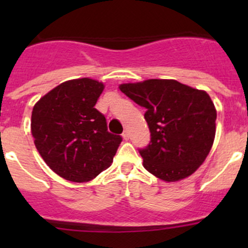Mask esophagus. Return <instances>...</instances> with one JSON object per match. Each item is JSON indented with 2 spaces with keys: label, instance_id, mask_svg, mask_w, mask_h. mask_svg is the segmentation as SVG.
Instances as JSON below:
<instances>
[{
  "label": "esophagus",
  "instance_id": "esophagus-1",
  "mask_svg": "<svg viewBox=\"0 0 248 248\" xmlns=\"http://www.w3.org/2000/svg\"><path fill=\"white\" fill-rule=\"evenodd\" d=\"M122 138L124 140H128L129 139V132L128 131H124V133H122Z\"/></svg>",
  "mask_w": 248,
  "mask_h": 248
}]
</instances>
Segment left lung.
<instances>
[{
  "label": "left lung",
  "mask_w": 248,
  "mask_h": 248,
  "mask_svg": "<svg viewBox=\"0 0 248 248\" xmlns=\"http://www.w3.org/2000/svg\"><path fill=\"white\" fill-rule=\"evenodd\" d=\"M120 90L146 109L151 140L139 149L144 168L168 182L193 174L216 133L217 112L209 94L171 79L121 84Z\"/></svg>",
  "instance_id": "left-lung-1"
}]
</instances>
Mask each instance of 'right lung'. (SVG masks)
<instances>
[{
  "instance_id": "add662e5",
  "label": "right lung",
  "mask_w": 248,
  "mask_h": 248,
  "mask_svg": "<svg viewBox=\"0 0 248 248\" xmlns=\"http://www.w3.org/2000/svg\"><path fill=\"white\" fill-rule=\"evenodd\" d=\"M103 90V82L89 78L68 80L32 110L31 133L39 155L68 181H90L109 168L122 141L109 133L106 117L94 108Z\"/></svg>"
}]
</instances>
